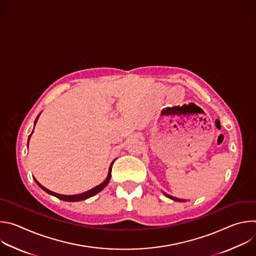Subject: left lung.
Wrapping results in <instances>:
<instances>
[{"mask_svg": "<svg viewBox=\"0 0 256 256\" xmlns=\"http://www.w3.org/2000/svg\"><path fill=\"white\" fill-rule=\"evenodd\" d=\"M163 194H164V196H167L168 198H171L172 200H175V202H186V200H181V198H177L171 196H169L168 194H165V192H163Z\"/></svg>", "mask_w": 256, "mask_h": 256, "instance_id": "1", "label": "left lung"}]
</instances>
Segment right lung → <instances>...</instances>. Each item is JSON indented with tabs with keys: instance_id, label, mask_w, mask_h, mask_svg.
I'll use <instances>...</instances> for the list:
<instances>
[{
	"instance_id": "add662e5",
	"label": "right lung",
	"mask_w": 256,
	"mask_h": 256,
	"mask_svg": "<svg viewBox=\"0 0 256 256\" xmlns=\"http://www.w3.org/2000/svg\"><path fill=\"white\" fill-rule=\"evenodd\" d=\"M40 114L38 116V118H36V120H35V122H34V126H35L36 122H38V118H40ZM32 134H33V130H32V132L30 134V136H29V138H28V144H27V146L29 144V140H30V136H31ZM114 160H116V159H114ZM114 160L112 161V163L110 164V166H109V170H108L107 177H106V179L102 182V184H100L99 186L93 188L92 190H87V192H83V194H79L64 196V194H60L54 192H52V190L46 188L44 186H42L40 184V182H38V180H36L35 178H33V179H34V181L36 182V184H38L42 190H44L46 192H48V194H50V196H56V198H60V200H64V202H80V200H87V198H91V196L97 194L98 192H100L108 184V182H109V180H110V177H112V165H114Z\"/></svg>"
}]
</instances>
